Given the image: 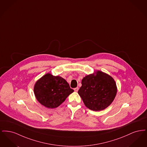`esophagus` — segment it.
<instances>
[{
  "mask_svg": "<svg viewBox=\"0 0 147 147\" xmlns=\"http://www.w3.org/2000/svg\"><path fill=\"white\" fill-rule=\"evenodd\" d=\"M74 91H76V92H78V91L79 90V88H78V87H77V88H74Z\"/></svg>",
  "mask_w": 147,
  "mask_h": 147,
  "instance_id": "obj_1",
  "label": "esophagus"
}]
</instances>
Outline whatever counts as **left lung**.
I'll return each instance as SVG.
<instances>
[{
    "label": "left lung",
    "instance_id": "obj_1",
    "mask_svg": "<svg viewBox=\"0 0 147 147\" xmlns=\"http://www.w3.org/2000/svg\"><path fill=\"white\" fill-rule=\"evenodd\" d=\"M78 94L86 107L95 111L103 110L111 104L117 88L113 78L100 70L86 76Z\"/></svg>",
    "mask_w": 147,
    "mask_h": 147
}]
</instances>
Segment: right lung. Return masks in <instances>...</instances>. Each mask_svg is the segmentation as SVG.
<instances>
[{
  "label": "right lung",
  "mask_w": 147,
  "mask_h": 147,
  "mask_svg": "<svg viewBox=\"0 0 147 147\" xmlns=\"http://www.w3.org/2000/svg\"><path fill=\"white\" fill-rule=\"evenodd\" d=\"M74 90L60 76L47 73L35 84L34 92L37 100L49 109L58 107Z\"/></svg>",
  "instance_id": "obj_1"
}]
</instances>
